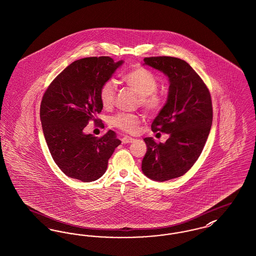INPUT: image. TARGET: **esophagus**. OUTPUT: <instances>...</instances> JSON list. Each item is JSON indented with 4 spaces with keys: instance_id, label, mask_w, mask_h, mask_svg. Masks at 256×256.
Returning a JSON list of instances; mask_svg holds the SVG:
<instances>
[{
    "instance_id": "1",
    "label": "esophagus",
    "mask_w": 256,
    "mask_h": 256,
    "mask_svg": "<svg viewBox=\"0 0 256 256\" xmlns=\"http://www.w3.org/2000/svg\"><path fill=\"white\" fill-rule=\"evenodd\" d=\"M134 141V138L128 137V136H124V138H122V144H128V143H132Z\"/></svg>"
}]
</instances>
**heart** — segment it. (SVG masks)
Instances as JSON below:
<instances>
[{
  "instance_id": "obj_1",
  "label": "heart",
  "mask_w": 256,
  "mask_h": 256,
  "mask_svg": "<svg viewBox=\"0 0 256 256\" xmlns=\"http://www.w3.org/2000/svg\"><path fill=\"white\" fill-rule=\"evenodd\" d=\"M122 81L140 94V106L148 113H156L164 106V100L156 90L158 83L154 74L144 66H136L122 76ZM100 100L104 108H110L114 104L116 85L114 81L107 80L100 89ZM141 122L140 117L134 114L118 113L112 117L111 124L120 130L132 134Z\"/></svg>"
}]
</instances>
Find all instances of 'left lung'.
<instances>
[{
    "mask_svg": "<svg viewBox=\"0 0 256 256\" xmlns=\"http://www.w3.org/2000/svg\"><path fill=\"white\" fill-rule=\"evenodd\" d=\"M145 64L162 72L169 79L166 106L152 122L154 132L169 134L166 143L144 138L147 152L142 171L152 180H172L196 164L205 146L212 122L210 92L186 62L174 57H150Z\"/></svg>",
    "mask_w": 256,
    "mask_h": 256,
    "instance_id": "1",
    "label": "left lung"
}]
</instances>
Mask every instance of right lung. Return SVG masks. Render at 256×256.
Masks as SVG:
<instances>
[{"label": "right lung", "mask_w": 256, "mask_h": 256, "mask_svg": "<svg viewBox=\"0 0 256 256\" xmlns=\"http://www.w3.org/2000/svg\"><path fill=\"white\" fill-rule=\"evenodd\" d=\"M110 57L74 60L46 90L40 104V120L50 154L68 177L92 182L106 173L108 160L120 144L113 130L102 137L85 134L84 128L102 107V85L122 64Z\"/></svg>", "instance_id": "1"}]
</instances>
